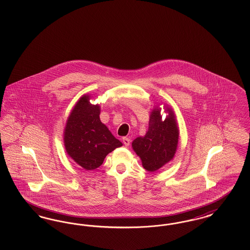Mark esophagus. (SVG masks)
<instances>
[{"label": "esophagus", "mask_w": 250, "mask_h": 250, "mask_svg": "<svg viewBox=\"0 0 250 250\" xmlns=\"http://www.w3.org/2000/svg\"><path fill=\"white\" fill-rule=\"evenodd\" d=\"M123 143L127 147V146H129V144H130V140H129L128 138L125 137V138H123Z\"/></svg>", "instance_id": "1"}]
</instances>
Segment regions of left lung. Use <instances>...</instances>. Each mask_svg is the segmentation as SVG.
<instances>
[{
  "label": "left lung",
  "mask_w": 250,
  "mask_h": 250,
  "mask_svg": "<svg viewBox=\"0 0 250 250\" xmlns=\"http://www.w3.org/2000/svg\"><path fill=\"white\" fill-rule=\"evenodd\" d=\"M168 115L161 121L160 111H152L149 128L144 137L133 141L132 147L142 159L143 166L148 171H155L170 161L177 149L179 130L174 113L167 109Z\"/></svg>",
  "instance_id": "1"
}]
</instances>
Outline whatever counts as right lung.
Returning <instances> with one entry per match:
<instances>
[{
	"instance_id": "1",
	"label": "right lung",
	"mask_w": 250,
	"mask_h": 250,
	"mask_svg": "<svg viewBox=\"0 0 250 250\" xmlns=\"http://www.w3.org/2000/svg\"><path fill=\"white\" fill-rule=\"evenodd\" d=\"M88 95L76 104L64 130L67 154L81 167L92 170L101 166L108 153L123 144L101 123L98 105L90 104Z\"/></svg>"
}]
</instances>
